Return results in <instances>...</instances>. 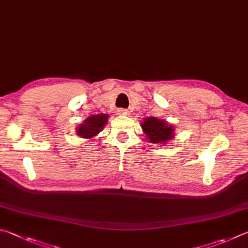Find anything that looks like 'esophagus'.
I'll return each instance as SVG.
<instances>
[{
	"label": "esophagus",
	"instance_id": "esophagus-1",
	"mask_svg": "<svg viewBox=\"0 0 248 248\" xmlns=\"http://www.w3.org/2000/svg\"><path fill=\"white\" fill-rule=\"evenodd\" d=\"M117 114H120V115H127L128 114V111L126 110V108H119V110H117Z\"/></svg>",
	"mask_w": 248,
	"mask_h": 248
}]
</instances>
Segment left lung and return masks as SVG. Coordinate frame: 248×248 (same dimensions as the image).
Returning <instances> with one entry per match:
<instances>
[{"mask_svg": "<svg viewBox=\"0 0 248 248\" xmlns=\"http://www.w3.org/2000/svg\"><path fill=\"white\" fill-rule=\"evenodd\" d=\"M140 126L150 144H160L162 146L175 136V127L172 124H169L166 120H160L158 117H146L141 122Z\"/></svg>", "mask_w": 248, "mask_h": 248, "instance_id": "1", "label": "left lung"}]
</instances>
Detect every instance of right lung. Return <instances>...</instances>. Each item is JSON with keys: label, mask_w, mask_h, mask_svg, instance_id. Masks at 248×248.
<instances>
[{"label": "right lung", "mask_w": 248, "mask_h": 248, "mask_svg": "<svg viewBox=\"0 0 248 248\" xmlns=\"http://www.w3.org/2000/svg\"><path fill=\"white\" fill-rule=\"evenodd\" d=\"M108 114H104V113L90 115L80 125H78V127L76 128V134L81 138L91 140V138L97 136L104 128L108 123Z\"/></svg>", "instance_id": "obj_1"}]
</instances>
